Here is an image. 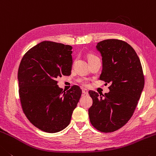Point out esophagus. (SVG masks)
<instances>
[{
	"label": "esophagus",
	"mask_w": 156,
	"mask_h": 156,
	"mask_svg": "<svg viewBox=\"0 0 156 156\" xmlns=\"http://www.w3.org/2000/svg\"><path fill=\"white\" fill-rule=\"evenodd\" d=\"M82 93H83V95H88V91L87 90H82Z\"/></svg>",
	"instance_id": "obj_1"
}]
</instances>
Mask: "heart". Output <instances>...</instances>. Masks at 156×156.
<instances>
[{"label":"heart","mask_w":156,"mask_h":156,"mask_svg":"<svg viewBox=\"0 0 156 156\" xmlns=\"http://www.w3.org/2000/svg\"><path fill=\"white\" fill-rule=\"evenodd\" d=\"M95 57H95V56H90V57H88V60L92 59V58H95ZM80 83L81 84V85H83V86H88V80H80Z\"/></svg>","instance_id":"heart-1"}]
</instances>
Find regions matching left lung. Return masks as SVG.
Wrapping results in <instances>:
<instances>
[{
    "label": "left lung",
    "instance_id": "8db88e82",
    "mask_svg": "<svg viewBox=\"0 0 156 156\" xmlns=\"http://www.w3.org/2000/svg\"><path fill=\"white\" fill-rule=\"evenodd\" d=\"M96 48L102 57L99 80L111 83L109 93L100 95L90 90L93 105L88 109L91 124L101 132L117 131L131 119L144 86L140 60L126 42L104 40Z\"/></svg>",
    "mask_w": 156,
    "mask_h": 156
}]
</instances>
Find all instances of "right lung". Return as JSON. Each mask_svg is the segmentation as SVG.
<instances>
[{"instance_id": "obj_1", "label": "right lung", "mask_w": 156, "mask_h": 156, "mask_svg": "<svg viewBox=\"0 0 156 156\" xmlns=\"http://www.w3.org/2000/svg\"><path fill=\"white\" fill-rule=\"evenodd\" d=\"M73 47L42 41L25 53L18 71L22 108L29 121L43 131L54 133L67 127L81 98L78 86L66 92L57 79L71 74Z\"/></svg>"}]
</instances>
